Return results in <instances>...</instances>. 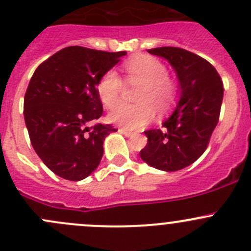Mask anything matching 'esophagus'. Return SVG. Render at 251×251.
I'll return each mask as SVG.
<instances>
[{
  "instance_id": "34e87169",
  "label": "esophagus",
  "mask_w": 251,
  "mask_h": 251,
  "mask_svg": "<svg viewBox=\"0 0 251 251\" xmlns=\"http://www.w3.org/2000/svg\"><path fill=\"white\" fill-rule=\"evenodd\" d=\"M119 132H120V133H123V135H125L126 137H131V136H133V135H135V133H133V132H131V131L126 130V128H123V127H120V128H119Z\"/></svg>"
}]
</instances>
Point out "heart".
Masks as SVG:
<instances>
[{
	"instance_id": "1",
	"label": "heart",
	"mask_w": 251,
	"mask_h": 251,
	"mask_svg": "<svg viewBox=\"0 0 251 251\" xmlns=\"http://www.w3.org/2000/svg\"><path fill=\"white\" fill-rule=\"evenodd\" d=\"M127 83L141 84L136 101L138 104H120L124 82L115 70H109L98 82V93L106 108H115L109 114V120L128 130H140L154 118V109L164 111L173 105L176 86L170 79L163 62L153 56L143 55L125 64Z\"/></svg>"
}]
</instances>
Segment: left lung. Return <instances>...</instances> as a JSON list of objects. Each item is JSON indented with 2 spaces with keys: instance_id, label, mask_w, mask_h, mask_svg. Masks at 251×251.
<instances>
[{
  "instance_id": "obj_1",
  "label": "left lung",
  "mask_w": 251,
  "mask_h": 251,
  "mask_svg": "<svg viewBox=\"0 0 251 251\" xmlns=\"http://www.w3.org/2000/svg\"><path fill=\"white\" fill-rule=\"evenodd\" d=\"M172 65L179 81V101L162 130L145 131L140 155L155 169L176 172L202 155L220 119L223 83L215 67L196 53L173 46L147 50Z\"/></svg>"
}]
</instances>
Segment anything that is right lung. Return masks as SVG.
Masks as SVG:
<instances>
[{"label":"right lung","instance_id":"obj_1","mask_svg":"<svg viewBox=\"0 0 251 251\" xmlns=\"http://www.w3.org/2000/svg\"><path fill=\"white\" fill-rule=\"evenodd\" d=\"M125 55L69 46L34 72L24 97V120L34 151L58 176L78 181L100 163L104 140L116 130L87 124L103 114L99 79Z\"/></svg>","mask_w":251,"mask_h":251}]
</instances>
